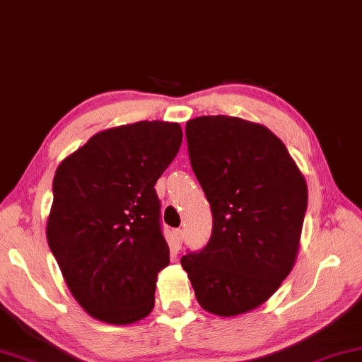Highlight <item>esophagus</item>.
Here are the masks:
<instances>
[{"instance_id": "34e87169", "label": "esophagus", "mask_w": 362, "mask_h": 362, "mask_svg": "<svg viewBox=\"0 0 362 362\" xmlns=\"http://www.w3.org/2000/svg\"><path fill=\"white\" fill-rule=\"evenodd\" d=\"M182 240H184V233H182V230H173V243H172L173 250H180Z\"/></svg>"}]
</instances>
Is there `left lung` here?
<instances>
[{
    "instance_id": "1",
    "label": "left lung",
    "mask_w": 362,
    "mask_h": 362,
    "mask_svg": "<svg viewBox=\"0 0 362 362\" xmlns=\"http://www.w3.org/2000/svg\"><path fill=\"white\" fill-rule=\"evenodd\" d=\"M185 136L214 228L206 247L180 263L204 310L243 315L263 305L293 269L306 180L285 144L262 124L202 115L187 122Z\"/></svg>"
}]
</instances>
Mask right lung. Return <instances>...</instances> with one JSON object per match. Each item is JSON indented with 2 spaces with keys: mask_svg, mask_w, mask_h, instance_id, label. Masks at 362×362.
<instances>
[{
  "mask_svg": "<svg viewBox=\"0 0 362 362\" xmlns=\"http://www.w3.org/2000/svg\"><path fill=\"white\" fill-rule=\"evenodd\" d=\"M182 137L177 122L119 125L57 167L47 243L72 296L95 320L132 325L153 310L157 274L170 259L153 187Z\"/></svg>",
  "mask_w": 362,
  "mask_h": 362,
  "instance_id": "obj_1",
  "label": "right lung"
}]
</instances>
